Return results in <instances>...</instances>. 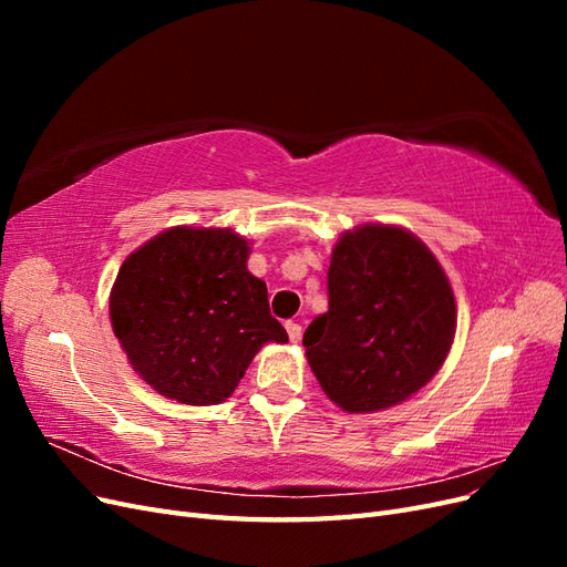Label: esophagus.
I'll return each mask as SVG.
<instances>
[{"instance_id":"esophagus-1","label":"esophagus","mask_w":567,"mask_h":567,"mask_svg":"<svg viewBox=\"0 0 567 567\" xmlns=\"http://www.w3.org/2000/svg\"><path fill=\"white\" fill-rule=\"evenodd\" d=\"M286 331H288L290 342H300V338H302V326H300V323H296V321H286Z\"/></svg>"}]
</instances>
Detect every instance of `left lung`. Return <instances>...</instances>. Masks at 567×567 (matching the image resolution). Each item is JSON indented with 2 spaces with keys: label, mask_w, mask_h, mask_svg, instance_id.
<instances>
[{
  "label": "left lung",
  "mask_w": 567,
  "mask_h": 567,
  "mask_svg": "<svg viewBox=\"0 0 567 567\" xmlns=\"http://www.w3.org/2000/svg\"><path fill=\"white\" fill-rule=\"evenodd\" d=\"M454 333V290L435 255L402 227L362 225L333 246L329 312L302 346L326 398L371 414L431 383Z\"/></svg>",
  "instance_id": "1"
}]
</instances>
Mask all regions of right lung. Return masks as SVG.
<instances>
[{
    "mask_svg": "<svg viewBox=\"0 0 567 567\" xmlns=\"http://www.w3.org/2000/svg\"><path fill=\"white\" fill-rule=\"evenodd\" d=\"M248 255L231 229L173 227L120 267L109 300L113 333L136 375L163 398L225 402L265 342L288 340Z\"/></svg>",
    "mask_w": 567,
    "mask_h": 567,
    "instance_id": "add662e5",
    "label": "right lung"
}]
</instances>
